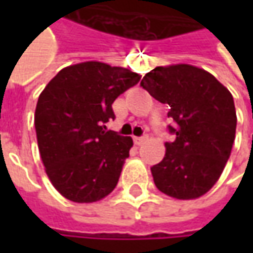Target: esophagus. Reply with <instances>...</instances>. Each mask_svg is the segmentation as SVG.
<instances>
[{"mask_svg": "<svg viewBox=\"0 0 253 253\" xmlns=\"http://www.w3.org/2000/svg\"><path fill=\"white\" fill-rule=\"evenodd\" d=\"M145 141H148V135H143V136H135V138H133V142H135L136 145H142Z\"/></svg>", "mask_w": 253, "mask_h": 253, "instance_id": "34e87169", "label": "esophagus"}]
</instances>
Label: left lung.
<instances>
[{
  "label": "left lung",
  "mask_w": 253,
  "mask_h": 253,
  "mask_svg": "<svg viewBox=\"0 0 253 253\" xmlns=\"http://www.w3.org/2000/svg\"><path fill=\"white\" fill-rule=\"evenodd\" d=\"M141 85L162 104L176 135L166 142L161 163L152 166L156 187L170 197L197 199L219 179L228 161L237 129V112L231 92L209 72L174 64L156 67Z\"/></svg>",
  "instance_id": "left-lung-1"
}]
</instances>
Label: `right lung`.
Listing matches in <instances>:
<instances>
[{
  "label": "right lung",
  "instance_id": "1",
  "mask_svg": "<svg viewBox=\"0 0 253 253\" xmlns=\"http://www.w3.org/2000/svg\"><path fill=\"white\" fill-rule=\"evenodd\" d=\"M141 76L100 62L69 66L44 87L35 111L38 146L56 190L74 203H92L115 189L129 156L131 136L107 131L112 102Z\"/></svg>",
  "mask_w": 253,
  "mask_h": 253
}]
</instances>
